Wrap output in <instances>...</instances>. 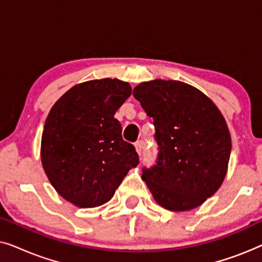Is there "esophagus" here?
<instances>
[{
  "label": "esophagus",
  "instance_id": "obj_1",
  "mask_svg": "<svg viewBox=\"0 0 262 262\" xmlns=\"http://www.w3.org/2000/svg\"><path fill=\"white\" fill-rule=\"evenodd\" d=\"M135 148H136V151H137V154L139 155V154L142 152L143 150V142L142 141H138L135 143Z\"/></svg>",
  "mask_w": 262,
  "mask_h": 262
}]
</instances>
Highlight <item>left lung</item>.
Segmentation results:
<instances>
[{
  "mask_svg": "<svg viewBox=\"0 0 262 262\" xmlns=\"http://www.w3.org/2000/svg\"><path fill=\"white\" fill-rule=\"evenodd\" d=\"M134 96L156 130L159 159L142 174L155 202L169 211L200 206L228 171L231 137L223 114L209 96L181 81L143 82Z\"/></svg>",
  "mask_w": 262,
  "mask_h": 262,
  "instance_id": "left-lung-1",
  "label": "left lung"
}]
</instances>
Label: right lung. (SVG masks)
I'll list each match as a JSON object with an SVG mask.
<instances>
[{"mask_svg":"<svg viewBox=\"0 0 262 262\" xmlns=\"http://www.w3.org/2000/svg\"><path fill=\"white\" fill-rule=\"evenodd\" d=\"M131 91L118 78L82 82L50 110L41 136V164L57 193L75 206L88 209L110 202L139 163L114 118Z\"/></svg>","mask_w":262,"mask_h":262,"instance_id":"right-lung-1","label":"right lung"}]
</instances>
